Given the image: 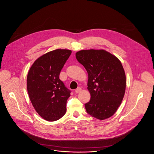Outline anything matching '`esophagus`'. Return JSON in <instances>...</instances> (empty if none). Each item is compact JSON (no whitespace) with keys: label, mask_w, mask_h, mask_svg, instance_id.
Segmentation results:
<instances>
[{"label":"esophagus","mask_w":154,"mask_h":154,"mask_svg":"<svg viewBox=\"0 0 154 154\" xmlns=\"http://www.w3.org/2000/svg\"><path fill=\"white\" fill-rule=\"evenodd\" d=\"M81 91H82V88H81L79 87V88H77L75 90V92L76 93H80Z\"/></svg>","instance_id":"1"}]
</instances>
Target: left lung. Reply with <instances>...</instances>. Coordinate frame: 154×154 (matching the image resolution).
Listing matches in <instances>:
<instances>
[{
	"instance_id": "left-lung-1",
	"label": "left lung",
	"mask_w": 154,
	"mask_h": 154,
	"mask_svg": "<svg viewBox=\"0 0 154 154\" xmlns=\"http://www.w3.org/2000/svg\"><path fill=\"white\" fill-rule=\"evenodd\" d=\"M75 57L88 75L87 89L91 99L85 104L87 113L100 120L112 116L125 91L126 77L121 62L103 49L82 50Z\"/></svg>"
}]
</instances>
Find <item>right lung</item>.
I'll return each instance as SVG.
<instances>
[{"label":"right lung","instance_id":"obj_1","mask_svg":"<svg viewBox=\"0 0 154 154\" xmlns=\"http://www.w3.org/2000/svg\"><path fill=\"white\" fill-rule=\"evenodd\" d=\"M72 51L56 49L42 55L31 66L27 78L30 100L36 112L44 119L55 121L66 112L71 91L59 75Z\"/></svg>","mask_w":154,"mask_h":154}]
</instances>
